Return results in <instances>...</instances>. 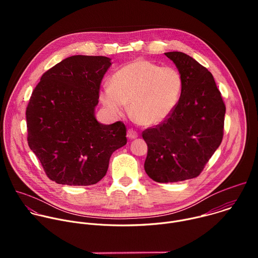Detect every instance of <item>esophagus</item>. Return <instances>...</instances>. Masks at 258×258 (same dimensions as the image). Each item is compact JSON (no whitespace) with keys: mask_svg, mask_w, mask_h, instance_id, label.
<instances>
[{"mask_svg":"<svg viewBox=\"0 0 258 258\" xmlns=\"http://www.w3.org/2000/svg\"><path fill=\"white\" fill-rule=\"evenodd\" d=\"M126 137H127L128 139H131V140H134V139H136V138H138V137H139V134H138L135 130L130 128V130H127Z\"/></svg>","mask_w":258,"mask_h":258,"instance_id":"34e87169","label":"esophagus"}]
</instances>
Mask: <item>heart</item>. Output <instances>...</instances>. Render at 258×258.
<instances>
[{
	"mask_svg": "<svg viewBox=\"0 0 258 258\" xmlns=\"http://www.w3.org/2000/svg\"><path fill=\"white\" fill-rule=\"evenodd\" d=\"M182 77L172 66H162L146 59H136L119 68L110 80V87L100 92L102 104L120 115L131 104L133 117L143 125H157L166 120L176 108Z\"/></svg>",
	"mask_w": 258,
	"mask_h": 258,
	"instance_id": "1",
	"label": "heart"
}]
</instances>
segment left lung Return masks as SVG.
<instances>
[{
  "label": "left lung",
  "instance_id": "left-lung-1",
  "mask_svg": "<svg viewBox=\"0 0 258 258\" xmlns=\"http://www.w3.org/2000/svg\"><path fill=\"white\" fill-rule=\"evenodd\" d=\"M182 77L172 114L143 132L148 146L145 171L157 182L198 176L223 141L226 106L211 73L189 55L164 53Z\"/></svg>",
  "mask_w": 258,
  "mask_h": 258
}]
</instances>
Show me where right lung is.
Masks as SVG:
<instances>
[{"label": "right lung", "mask_w": 258, "mask_h": 258, "mask_svg": "<svg viewBox=\"0 0 258 258\" xmlns=\"http://www.w3.org/2000/svg\"><path fill=\"white\" fill-rule=\"evenodd\" d=\"M111 66L104 56L76 55L46 71L26 108L27 142L48 177L90 186L107 172L112 153L126 144L121 121L95 117L101 81Z\"/></svg>", "instance_id": "right-lung-1"}]
</instances>
